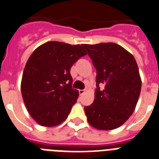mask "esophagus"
<instances>
[{
	"label": "esophagus",
	"mask_w": 159,
	"mask_h": 159,
	"mask_svg": "<svg viewBox=\"0 0 159 159\" xmlns=\"http://www.w3.org/2000/svg\"><path fill=\"white\" fill-rule=\"evenodd\" d=\"M84 93H85L84 89H80V90H79V93H80V95H83Z\"/></svg>",
	"instance_id": "1"
}]
</instances>
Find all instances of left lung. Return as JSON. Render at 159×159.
I'll list each match as a JSON object with an SVG mask.
<instances>
[{
  "label": "left lung",
  "instance_id": "obj_1",
  "mask_svg": "<svg viewBox=\"0 0 159 159\" xmlns=\"http://www.w3.org/2000/svg\"><path fill=\"white\" fill-rule=\"evenodd\" d=\"M83 46L97 70L93 103L84 107L88 122L97 129H115L129 119L138 102L141 80L136 61L115 43Z\"/></svg>",
  "mask_w": 159,
  "mask_h": 159
}]
</instances>
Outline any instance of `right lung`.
I'll return each instance as SVG.
<instances>
[{
  "instance_id": "right-lung-1",
  "label": "right lung",
  "mask_w": 159,
  "mask_h": 159,
  "mask_svg": "<svg viewBox=\"0 0 159 159\" xmlns=\"http://www.w3.org/2000/svg\"><path fill=\"white\" fill-rule=\"evenodd\" d=\"M83 45L46 42L27 60L21 92L27 111L38 124H61L76 102L79 91L72 89L70 71L72 65L87 54Z\"/></svg>"
}]
</instances>
